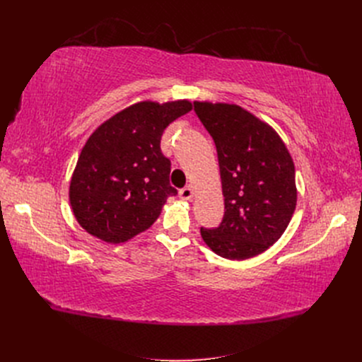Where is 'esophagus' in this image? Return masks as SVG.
I'll return each mask as SVG.
<instances>
[{"label":"esophagus","mask_w":362,"mask_h":362,"mask_svg":"<svg viewBox=\"0 0 362 362\" xmlns=\"http://www.w3.org/2000/svg\"><path fill=\"white\" fill-rule=\"evenodd\" d=\"M179 195H180V198H182L183 201H191V199H192V197H194V191H192V187H191V186H186V187L180 189Z\"/></svg>","instance_id":"1"}]
</instances>
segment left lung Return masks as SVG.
Segmentation results:
<instances>
[{"mask_svg": "<svg viewBox=\"0 0 362 362\" xmlns=\"http://www.w3.org/2000/svg\"><path fill=\"white\" fill-rule=\"evenodd\" d=\"M217 149L224 216L204 242L227 259L252 258L279 240L296 206L295 165L267 123L235 104L194 103Z\"/></svg>", "mask_w": 362, "mask_h": 362, "instance_id": "left-lung-1", "label": "left lung"}]
</instances>
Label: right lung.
Wrapping results in <instances>:
<instances>
[{
	"label": "right lung",
	"mask_w": 362,
	"mask_h": 362,
	"mask_svg": "<svg viewBox=\"0 0 362 362\" xmlns=\"http://www.w3.org/2000/svg\"><path fill=\"white\" fill-rule=\"evenodd\" d=\"M192 110L180 100L144 101L117 112L86 141L70 182V205L83 229L104 242L132 239L158 218L168 197L170 160L160 142L164 129Z\"/></svg>",
	"instance_id": "1"
}]
</instances>
